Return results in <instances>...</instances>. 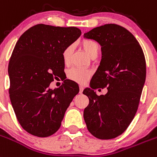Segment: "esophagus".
I'll use <instances>...</instances> for the list:
<instances>
[{
	"instance_id": "1",
	"label": "esophagus",
	"mask_w": 157,
	"mask_h": 157,
	"mask_svg": "<svg viewBox=\"0 0 157 157\" xmlns=\"http://www.w3.org/2000/svg\"><path fill=\"white\" fill-rule=\"evenodd\" d=\"M83 90H84V87L82 85H80V93H82Z\"/></svg>"
}]
</instances>
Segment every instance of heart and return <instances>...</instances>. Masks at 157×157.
Masks as SVG:
<instances>
[{
	"mask_svg": "<svg viewBox=\"0 0 157 157\" xmlns=\"http://www.w3.org/2000/svg\"><path fill=\"white\" fill-rule=\"evenodd\" d=\"M83 47L89 57H92L93 54H98L99 53V45L94 40H91V39L84 40L83 41ZM73 50V45H69L64 49L63 52H62V58L65 64H69L70 62ZM90 75H91V72L88 69H81V68H73L68 72V77L69 79L74 80L76 82L80 83V84H84L86 82L88 77H90Z\"/></svg>",
	"mask_w": 157,
	"mask_h": 157,
	"instance_id": "1",
	"label": "heart"
}]
</instances>
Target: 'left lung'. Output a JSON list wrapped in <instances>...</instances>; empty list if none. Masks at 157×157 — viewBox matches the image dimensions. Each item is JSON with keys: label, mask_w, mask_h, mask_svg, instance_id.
<instances>
[{"label": "left lung", "mask_w": 157, "mask_h": 157, "mask_svg": "<svg viewBox=\"0 0 157 157\" xmlns=\"http://www.w3.org/2000/svg\"><path fill=\"white\" fill-rule=\"evenodd\" d=\"M101 46L102 58L90 88L83 93L89 99L84 118L88 131L103 140L121 135L137 111L146 77L144 53L136 38L114 24L93 28L84 35ZM107 86L106 95L94 89Z\"/></svg>", "instance_id": "1"}]
</instances>
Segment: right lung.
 <instances>
[{
	"instance_id": "obj_1",
	"label": "right lung",
	"mask_w": 157,
	"mask_h": 157,
	"mask_svg": "<svg viewBox=\"0 0 157 157\" xmlns=\"http://www.w3.org/2000/svg\"><path fill=\"white\" fill-rule=\"evenodd\" d=\"M80 35L75 27L40 24L27 30L15 46L9 64V97L20 126L32 135L46 137L58 131L78 94V84L73 80H65L55 89L49 86L63 75L64 49Z\"/></svg>"
}]
</instances>
